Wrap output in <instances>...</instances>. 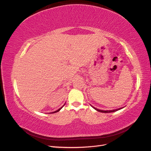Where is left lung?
<instances>
[{"mask_svg": "<svg viewBox=\"0 0 151 151\" xmlns=\"http://www.w3.org/2000/svg\"><path fill=\"white\" fill-rule=\"evenodd\" d=\"M92 106L94 109H95L96 111H99V112H101V113H111V112H115V111H118V110H119V109L123 108H119V109H113V110H106V111H105V110H101V109H99L93 107V106Z\"/></svg>", "mask_w": 151, "mask_h": 151, "instance_id": "obj_1", "label": "left lung"}]
</instances>
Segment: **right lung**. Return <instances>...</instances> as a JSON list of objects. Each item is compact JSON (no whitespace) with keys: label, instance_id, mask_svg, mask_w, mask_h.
<instances>
[{"label":"right lung","instance_id":"add662e5","mask_svg":"<svg viewBox=\"0 0 151 151\" xmlns=\"http://www.w3.org/2000/svg\"><path fill=\"white\" fill-rule=\"evenodd\" d=\"M64 105H65V104H64ZM64 105H63V106H64ZM63 106H62V107H63ZM62 107H61L60 108H59V109H58V110H57V111H54V112H52V113H57V112L59 111H60V109H61L62 108Z\"/></svg>","mask_w":151,"mask_h":151}]
</instances>
